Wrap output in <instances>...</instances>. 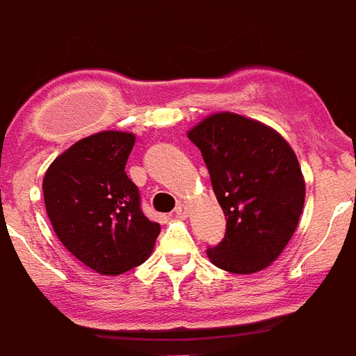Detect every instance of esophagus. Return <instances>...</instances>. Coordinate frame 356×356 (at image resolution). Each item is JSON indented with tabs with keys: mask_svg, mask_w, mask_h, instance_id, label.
Returning a JSON list of instances; mask_svg holds the SVG:
<instances>
[{
	"mask_svg": "<svg viewBox=\"0 0 356 356\" xmlns=\"http://www.w3.org/2000/svg\"><path fill=\"white\" fill-rule=\"evenodd\" d=\"M188 212H190L188 205H184V203H179L177 209H175V214H177L179 218H186L188 216Z\"/></svg>",
	"mask_w": 356,
	"mask_h": 356,
	"instance_id": "esophagus-1",
	"label": "esophagus"
}]
</instances>
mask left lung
I'll list each match as a JSON object with an SVG mask.
<instances>
[{
    "mask_svg": "<svg viewBox=\"0 0 356 356\" xmlns=\"http://www.w3.org/2000/svg\"><path fill=\"white\" fill-rule=\"evenodd\" d=\"M186 134L200 147L227 218L209 259L238 275L264 270L286 248L303 212L298 156L275 129L234 113L211 114Z\"/></svg>",
    "mask_w": 356,
    "mask_h": 356,
    "instance_id": "left-lung-1",
    "label": "left lung"
}]
</instances>
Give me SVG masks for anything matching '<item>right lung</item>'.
Masks as SVG:
<instances>
[{"instance_id": "1", "label": "right lung", "mask_w": 356, "mask_h": 356, "mask_svg": "<svg viewBox=\"0 0 356 356\" xmlns=\"http://www.w3.org/2000/svg\"><path fill=\"white\" fill-rule=\"evenodd\" d=\"M134 140L122 131L90 134L60 153L42 183L57 238L102 275L145 262L161 233V225L144 216L138 188L125 173Z\"/></svg>"}]
</instances>
